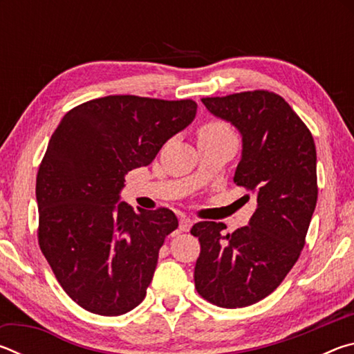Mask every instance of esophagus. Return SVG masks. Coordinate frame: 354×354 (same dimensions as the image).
<instances>
[{
	"instance_id": "1",
	"label": "esophagus",
	"mask_w": 354,
	"mask_h": 354,
	"mask_svg": "<svg viewBox=\"0 0 354 354\" xmlns=\"http://www.w3.org/2000/svg\"><path fill=\"white\" fill-rule=\"evenodd\" d=\"M192 225H194V221H192V220H190V218H187V217H183L181 220H179V230L184 231V232L190 231Z\"/></svg>"
}]
</instances>
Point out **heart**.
<instances>
[{"mask_svg":"<svg viewBox=\"0 0 354 354\" xmlns=\"http://www.w3.org/2000/svg\"><path fill=\"white\" fill-rule=\"evenodd\" d=\"M226 131H231L226 123L220 122V120H209V122L201 124L198 134H217L226 133Z\"/></svg>","mask_w":354,"mask_h":354,"instance_id":"obj_1","label":"heart"}]
</instances>
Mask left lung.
I'll return each instance as SVG.
<instances>
[{
  "mask_svg": "<svg viewBox=\"0 0 354 354\" xmlns=\"http://www.w3.org/2000/svg\"><path fill=\"white\" fill-rule=\"evenodd\" d=\"M201 101L241 133L234 183L250 190L257 205L248 226L231 234L215 221L192 226L201 245L195 289L220 308H245L283 283L304 247L319 194L315 143L301 118L273 92Z\"/></svg>",
  "mask_w": 354,
  "mask_h": 354,
  "instance_id": "8db88e82",
  "label": "left lung"
}]
</instances>
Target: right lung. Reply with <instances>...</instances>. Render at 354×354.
<instances>
[{"mask_svg": "<svg viewBox=\"0 0 354 354\" xmlns=\"http://www.w3.org/2000/svg\"><path fill=\"white\" fill-rule=\"evenodd\" d=\"M192 100L111 95L64 115L39 167V245L59 284L88 313L122 315L143 301L170 209L120 200L127 173L153 162L164 143L194 122Z\"/></svg>", "mask_w": 354, "mask_h": 354, "instance_id": "1", "label": "right lung"}]
</instances>
